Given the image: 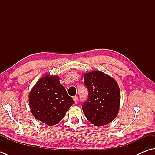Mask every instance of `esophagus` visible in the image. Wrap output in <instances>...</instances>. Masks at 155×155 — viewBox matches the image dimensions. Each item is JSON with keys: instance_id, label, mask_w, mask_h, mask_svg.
Returning <instances> with one entry per match:
<instances>
[{"instance_id": "obj_1", "label": "esophagus", "mask_w": 155, "mask_h": 155, "mask_svg": "<svg viewBox=\"0 0 155 155\" xmlns=\"http://www.w3.org/2000/svg\"><path fill=\"white\" fill-rule=\"evenodd\" d=\"M73 99H74V103H75V104H77V103H78V96H74V97H73Z\"/></svg>"}]
</instances>
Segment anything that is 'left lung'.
<instances>
[{"instance_id":"obj_1","label":"left lung","mask_w":155,"mask_h":155,"mask_svg":"<svg viewBox=\"0 0 155 155\" xmlns=\"http://www.w3.org/2000/svg\"><path fill=\"white\" fill-rule=\"evenodd\" d=\"M88 90V98L82 104L83 111L90 123L103 126L117 115L120 104V90L117 81L100 71L84 74Z\"/></svg>"}]
</instances>
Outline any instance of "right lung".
I'll use <instances>...</instances> for the list:
<instances>
[{"mask_svg":"<svg viewBox=\"0 0 155 155\" xmlns=\"http://www.w3.org/2000/svg\"><path fill=\"white\" fill-rule=\"evenodd\" d=\"M32 115L38 120L53 126L62 120L74 100L57 75H45L35 84L29 94Z\"/></svg>","mask_w":155,"mask_h":155,"instance_id":"obj_1","label":"right lung"}]
</instances>
